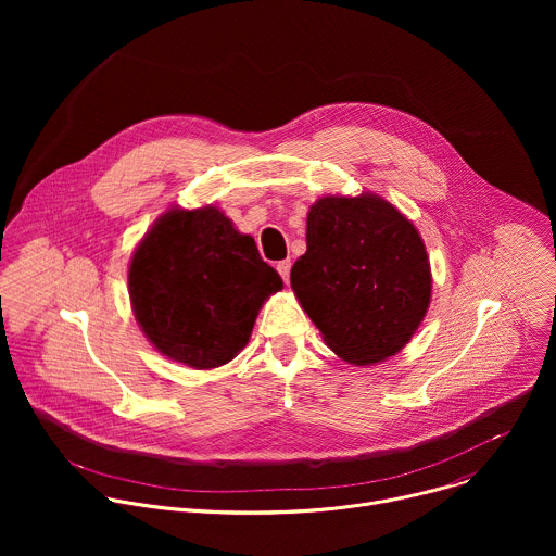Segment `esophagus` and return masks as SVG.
<instances>
[{
  "label": "esophagus",
  "mask_w": 556,
  "mask_h": 556,
  "mask_svg": "<svg viewBox=\"0 0 556 556\" xmlns=\"http://www.w3.org/2000/svg\"><path fill=\"white\" fill-rule=\"evenodd\" d=\"M290 268H292V262L290 260H283L277 264V273L281 275V279L288 283L290 281Z\"/></svg>",
  "instance_id": "1"
}]
</instances>
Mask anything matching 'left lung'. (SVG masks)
Instances as JSON below:
<instances>
[{"instance_id": "left-lung-1", "label": "left lung", "mask_w": 556, "mask_h": 556, "mask_svg": "<svg viewBox=\"0 0 556 556\" xmlns=\"http://www.w3.org/2000/svg\"><path fill=\"white\" fill-rule=\"evenodd\" d=\"M305 242L290 286L328 348L352 365L401 352L431 301L416 226L374 193L328 195L309 206Z\"/></svg>"}]
</instances>
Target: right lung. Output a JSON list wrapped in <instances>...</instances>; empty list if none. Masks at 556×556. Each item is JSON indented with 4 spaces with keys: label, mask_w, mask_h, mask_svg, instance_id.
<instances>
[{
    "label": "right lung",
    "mask_w": 556,
    "mask_h": 556,
    "mask_svg": "<svg viewBox=\"0 0 556 556\" xmlns=\"http://www.w3.org/2000/svg\"><path fill=\"white\" fill-rule=\"evenodd\" d=\"M283 288L251 235L215 206L169 208L129 264L134 316L153 348L213 369L247 348L264 301Z\"/></svg>",
    "instance_id": "add662e5"
}]
</instances>
